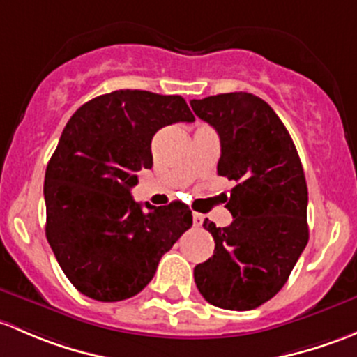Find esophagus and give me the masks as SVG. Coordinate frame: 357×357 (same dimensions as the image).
<instances>
[{
  "label": "esophagus",
  "instance_id": "esophagus-1",
  "mask_svg": "<svg viewBox=\"0 0 357 357\" xmlns=\"http://www.w3.org/2000/svg\"><path fill=\"white\" fill-rule=\"evenodd\" d=\"M204 222V215H201V213H194L192 215V225L194 227H201Z\"/></svg>",
  "mask_w": 357,
  "mask_h": 357
}]
</instances>
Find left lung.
<instances>
[{
    "mask_svg": "<svg viewBox=\"0 0 357 357\" xmlns=\"http://www.w3.org/2000/svg\"><path fill=\"white\" fill-rule=\"evenodd\" d=\"M218 132V175L234 180L227 199L234 222L203 227L213 256L194 268L201 296L216 307L255 310L287 282L310 238L307 185L292 137L266 101L249 93L190 101Z\"/></svg>",
    "mask_w": 357,
    "mask_h": 357,
    "instance_id": "left-lung-1",
    "label": "left lung"
}]
</instances>
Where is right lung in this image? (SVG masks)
<instances>
[{
  "mask_svg": "<svg viewBox=\"0 0 357 357\" xmlns=\"http://www.w3.org/2000/svg\"><path fill=\"white\" fill-rule=\"evenodd\" d=\"M194 122L182 96L120 89L80 106L61 132L44 177L46 238L84 296L115 303L141 292L161 256L192 227L182 201L135 203L137 172L153 167V135Z\"/></svg>",
  "mask_w": 357,
  "mask_h": 357,
  "instance_id": "obj_1",
  "label": "right lung"
}]
</instances>
